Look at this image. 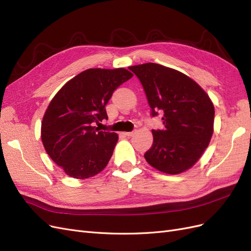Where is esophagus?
Masks as SVG:
<instances>
[{
	"mask_svg": "<svg viewBox=\"0 0 251 251\" xmlns=\"http://www.w3.org/2000/svg\"><path fill=\"white\" fill-rule=\"evenodd\" d=\"M135 131H132V132H126V133H125V135L126 136H127V137H132V136H134L135 135Z\"/></svg>",
	"mask_w": 251,
	"mask_h": 251,
	"instance_id": "esophagus-1",
	"label": "esophagus"
}]
</instances>
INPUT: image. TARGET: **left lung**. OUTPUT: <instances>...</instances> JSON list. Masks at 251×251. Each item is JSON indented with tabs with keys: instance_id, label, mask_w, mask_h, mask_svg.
<instances>
[{
	"instance_id": "left-lung-1",
	"label": "left lung",
	"mask_w": 251,
	"mask_h": 251,
	"mask_svg": "<svg viewBox=\"0 0 251 251\" xmlns=\"http://www.w3.org/2000/svg\"><path fill=\"white\" fill-rule=\"evenodd\" d=\"M141 82L151 117L162 114L163 130H151L144 158L162 173L176 175L199 160L214 132L215 108L206 92L185 74L159 64L128 67Z\"/></svg>"
}]
</instances>
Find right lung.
Masks as SVG:
<instances>
[{
    "mask_svg": "<svg viewBox=\"0 0 251 251\" xmlns=\"http://www.w3.org/2000/svg\"><path fill=\"white\" fill-rule=\"evenodd\" d=\"M132 76L124 68L88 69L53 97L43 117L41 137L47 154L68 176L87 179L107 166L118 135L94 126L108 119L105 105L113 92Z\"/></svg>",
    "mask_w": 251,
    "mask_h": 251,
    "instance_id": "right-lung-1",
    "label": "right lung"
}]
</instances>
